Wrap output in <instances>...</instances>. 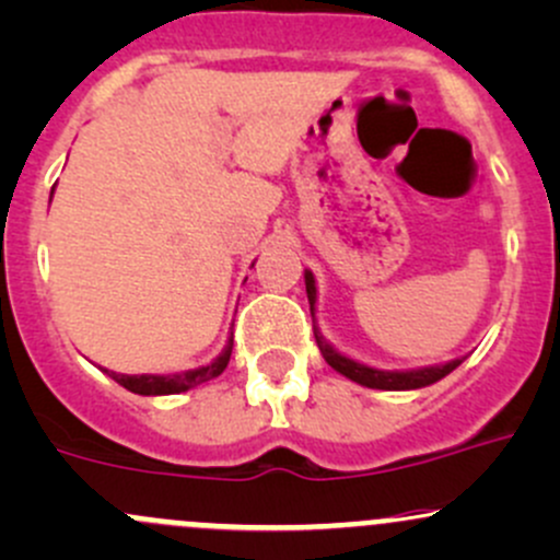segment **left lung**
<instances>
[{
  "label": "left lung",
  "instance_id": "obj_1",
  "mask_svg": "<svg viewBox=\"0 0 560 560\" xmlns=\"http://www.w3.org/2000/svg\"><path fill=\"white\" fill-rule=\"evenodd\" d=\"M305 292H308V303H311V316L316 311V281H313L311 270H305ZM313 335H316V346L322 350V355L327 359V364L331 370H337L340 374H346L348 380L353 383L366 385V388H380V390H411V388H425V385L439 383L441 377L457 370L463 364V359H454L450 364L441 366H425V370H411V372H383V370H372V366L359 364V361L348 359V355H340L335 348L324 342V337L318 335L316 324H313Z\"/></svg>",
  "mask_w": 560,
  "mask_h": 560
}]
</instances>
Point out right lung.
<instances>
[{
	"instance_id": "add662e5",
	"label": "right lung",
	"mask_w": 560,
	"mask_h": 560,
	"mask_svg": "<svg viewBox=\"0 0 560 560\" xmlns=\"http://www.w3.org/2000/svg\"><path fill=\"white\" fill-rule=\"evenodd\" d=\"M231 350H233V335H231L229 346H225L223 353H220L212 364L199 366V370H188L180 374H116L108 370L106 372L121 385V388L140 393V396H170V393L190 390V388H196V385H201V383H207V380L223 374V370L229 366V361H231Z\"/></svg>"
}]
</instances>
